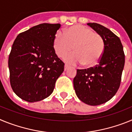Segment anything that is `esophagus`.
<instances>
[{
	"label": "esophagus",
	"mask_w": 132,
	"mask_h": 132,
	"mask_svg": "<svg viewBox=\"0 0 132 132\" xmlns=\"http://www.w3.org/2000/svg\"><path fill=\"white\" fill-rule=\"evenodd\" d=\"M69 68V65H67V64H65V67H64V70H65V71H67V70Z\"/></svg>",
	"instance_id": "34e87169"
}]
</instances>
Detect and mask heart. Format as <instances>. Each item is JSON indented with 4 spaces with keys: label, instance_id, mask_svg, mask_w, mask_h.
I'll use <instances>...</instances> for the list:
<instances>
[{
    "label": "heart",
    "instance_id": "b5f03b06",
    "mask_svg": "<svg viewBox=\"0 0 132 132\" xmlns=\"http://www.w3.org/2000/svg\"><path fill=\"white\" fill-rule=\"evenodd\" d=\"M75 53L65 56L64 60L71 65L82 64L86 67L96 66L102 57L105 43L102 36L93 30L82 25L70 27L65 36L56 34L53 40L55 52L59 57L73 50Z\"/></svg>",
    "mask_w": 132,
    "mask_h": 132
}]
</instances>
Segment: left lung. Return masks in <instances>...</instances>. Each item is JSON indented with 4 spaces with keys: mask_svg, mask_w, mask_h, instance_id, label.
<instances>
[{
    "mask_svg": "<svg viewBox=\"0 0 132 132\" xmlns=\"http://www.w3.org/2000/svg\"><path fill=\"white\" fill-rule=\"evenodd\" d=\"M102 36L105 49L95 67L77 69L73 85L77 97L84 103L97 106L110 101L116 94L121 82L125 55L120 38L106 27L88 23Z\"/></svg>",
    "mask_w": 132,
    "mask_h": 132,
    "instance_id": "left-lung-1",
    "label": "left lung"
}]
</instances>
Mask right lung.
Here are the masks:
<instances>
[{"label": "right lung", "mask_w": 132, "mask_h": 132, "mask_svg": "<svg viewBox=\"0 0 132 132\" xmlns=\"http://www.w3.org/2000/svg\"><path fill=\"white\" fill-rule=\"evenodd\" d=\"M60 24L44 23L19 34L9 57L10 82L15 94L34 102L52 94L57 79L64 71L53 40Z\"/></svg>", "instance_id": "add662e5"}]
</instances>
